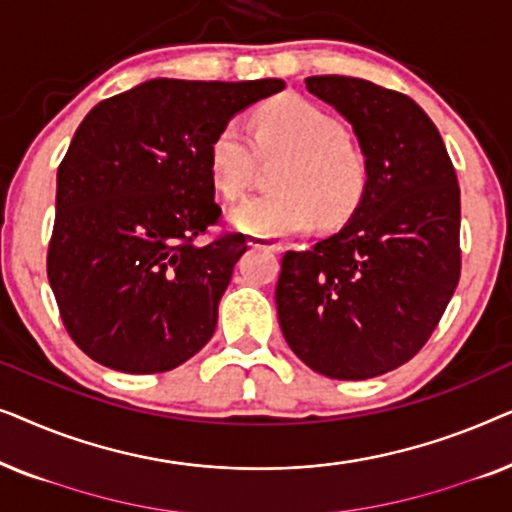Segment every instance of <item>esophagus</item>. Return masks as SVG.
I'll return each instance as SVG.
<instances>
[{
  "mask_svg": "<svg viewBox=\"0 0 512 512\" xmlns=\"http://www.w3.org/2000/svg\"><path fill=\"white\" fill-rule=\"evenodd\" d=\"M249 247H254V249H268V251H279V249H282V244H279L277 240H272V237L251 235V237H249Z\"/></svg>",
  "mask_w": 512,
  "mask_h": 512,
  "instance_id": "obj_1",
  "label": "esophagus"
}]
</instances>
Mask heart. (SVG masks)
Masks as SVG:
<instances>
[{"mask_svg":"<svg viewBox=\"0 0 512 512\" xmlns=\"http://www.w3.org/2000/svg\"><path fill=\"white\" fill-rule=\"evenodd\" d=\"M258 153H289L279 165V191L256 195L235 209L233 226L249 235L282 237L321 221L340 226L366 193L368 170L363 158L347 144V132L317 104L277 100L256 114V142L240 118H230L209 144V170L226 198L247 191Z\"/></svg>","mask_w":512,"mask_h":512,"instance_id":"heart-1","label":"heart"}]
</instances>
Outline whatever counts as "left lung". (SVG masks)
<instances>
[{"label": "left lung", "instance_id": "1", "mask_svg": "<svg viewBox=\"0 0 512 512\" xmlns=\"http://www.w3.org/2000/svg\"><path fill=\"white\" fill-rule=\"evenodd\" d=\"M366 158V193L338 233L286 251L275 291L293 354L333 380L410 361L459 284L461 200L443 137L408 95L354 76H310Z\"/></svg>", "mask_w": 512, "mask_h": 512}]
</instances>
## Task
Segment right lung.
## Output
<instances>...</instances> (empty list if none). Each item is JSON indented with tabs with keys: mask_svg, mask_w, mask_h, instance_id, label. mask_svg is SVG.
<instances>
[{
	"mask_svg": "<svg viewBox=\"0 0 512 512\" xmlns=\"http://www.w3.org/2000/svg\"><path fill=\"white\" fill-rule=\"evenodd\" d=\"M282 79H151L102 100L58 167L48 282L62 324L90 359L132 375L165 373L214 335L244 235L209 244V144Z\"/></svg>",
	"mask_w": 512,
	"mask_h": 512,
	"instance_id": "add662e5",
	"label": "right lung"
}]
</instances>
